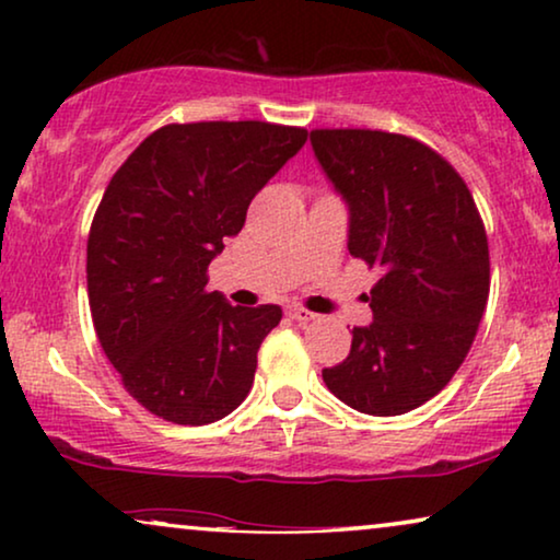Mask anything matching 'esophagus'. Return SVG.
I'll return each instance as SVG.
<instances>
[{
  "instance_id": "34e87169",
  "label": "esophagus",
  "mask_w": 560,
  "mask_h": 560,
  "mask_svg": "<svg viewBox=\"0 0 560 560\" xmlns=\"http://www.w3.org/2000/svg\"><path fill=\"white\" fill-rule=\"evenodd\" d=\"M288 316L293 318V320H298V324H308V320L316 318V313H311L308 308H301V305H290Z\"/></svg>"
}]
</instances>
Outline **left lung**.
<instances>
[{
  "instance_id": "1",
  "label": "left lung",
  "mask_w": 560,
  "mask_h": 560,
  "mask_svg": "<svg viewBox=\"0 0 560 560\" xmlns=\"http://www.w3.org/2000/svg\"><path fill=\"white\" fill-rule=\"evenodd\" d=\"M349 203V252L377 267L374 320L357 326L324 382L366 416H402L439 395L469 354L489 298V244L471 190L446 158L382 129H313Z\"/></svg>"
}]
</instances>
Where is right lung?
Instances as JSON below:
<instances>
[{"instance_id":"add662e5","label":"right lung","mask_w":560,"mask_h":560,"mask_svg":"<svg viewBox=\"0 0 560 560\" xmlns=\"http://www.w3.org/2000/svg\"><path fill=\"white\" fill-rule=\"evenodd\" d=\"M305 140L303 127L255 119L165 125L106 186L86 244L91 318L121 385L152 416L206 425L249 395L282 311L232 305L206 290V272Z\"/></svg>"}]
</instances>
